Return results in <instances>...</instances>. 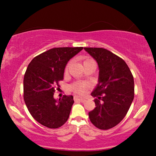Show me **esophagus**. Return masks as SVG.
<instances>
[{
  "mask_svg": "<svg viewBox=\"0 0 156 156\" xmlns=\"http://www.w3.org/2000/svg\"><path fill=\"white\" fill-rule=\"evenodd\" d=\"M74 101H80V102H82V103H83V102H85L86 101V100L84 99V98H78V97H74Z\"/></svg>",
  "mask_w": 156,
  "mask_h": 156,
  "instance_id": "esophagus-1",
  "label": "esophagus"
}]
</instances>
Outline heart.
Segmentation results:
<instances>
[{
  "label": "heart",
  "instance_id": "heart-1",
  "mask_svg": "<svg viewBox=\"0 0 156 156\" xmlns=\"http://www.w3.org/2000/svg\"><path fill=\"white\" fill-rule=\"evenodd\" d=\"M92 59L90 58H87V59L84 60L83 62V66L87 63H89V62H92ZM67 71V67H66L65 72ZM70 89L73 91V92H75L76 94H83L84 92H86V89H87V84L83 82H76V83H73L70 86Z\"/></svg>",
  "mask_w": 156,
  "mask_h": 156
}]
</instances>
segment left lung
<instances>
[{"mask_svg":"<svg viewBox=\"0 0 156 156\" xmlns=\"http://www.w3.org/2000/svg\"><path fill=\"white\" fill-rule=\"evenodd\" d=\"M99 67L98 84L92 92L95 108L89 112L96 128L108 130L119 124L129 110L134 98L133 76L120 57L102 48H84Z\"/></svg>","mask_w":156,"mask_h":156,"instance_id":"obj_1","label":"left lung"}]
</instances>
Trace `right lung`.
<instances>
[{
	"label": "right lung",
	"instance_id": "obj_1",
	"mask_svg": "<svg viewBox=\"0 0 156 156\" xmlns=\"http://www.w3.org/2000/svg\"><path fill=\"white\" fill-rule=\"evenodd\" d=\"M83 47L55 48L41 53L28 64L23 80V98L31 115L49 128L62 126L74 103L72 95L54 99L55 87L64 79L67 62ZM57 89V88H56Z\"/></svg>",
	"mask_w": 156,
	"mask_h": 156
}]
</instances>
